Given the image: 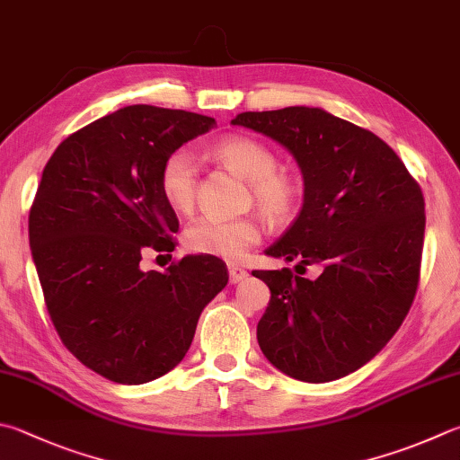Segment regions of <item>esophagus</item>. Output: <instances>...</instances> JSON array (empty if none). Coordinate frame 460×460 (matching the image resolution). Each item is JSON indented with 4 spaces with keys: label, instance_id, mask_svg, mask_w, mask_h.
<instances>
[{
    "label": "esophagus",
    "instance_id": "34e87169",
    "mask_svg": "<svg viewBox=\"0 0 460 460\" xmlns=\"http://www.w3.org/2000/svg\"><path fill=\"white\" fill-rule=\"evenodd\" d=\"M247 278V271L239 265H229V281L231 283H241Z\"/></svg>",
    "mask_w": 460,
    "mask_h": 460
}]
</instances>
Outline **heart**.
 Segmentation results:
<instances>
[{
    "label": "heart",
    "instance_id": "obj_1",
    "mask_svg": "<svg viewBox=\"0 0 460 460\" xmlns=\"http://www.w3.org/2000/svg\"><path fill=\"white\" fill-rule=\"evenodd\" d=\"M215 161L247 179L252 199L271 225L294 221L304 201V185L296 174L278 169V156L265 143L233 135L208 148ZM164 203L172 211L187 213L195 203L197 163L187 150H174L164 158L158 174ZM185 247L199 255L237 261L261 239V225L253 217H199L185 229Z\"/></svg>",
    "mask_w": 460,
    "mask_h": 460
}]
</instances>
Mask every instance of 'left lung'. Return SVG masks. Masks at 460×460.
<instances>
[{
    "mask_svg": "<svg viewBox=\"0 0 460 460\" xmlns=\"http://www.w3.org/2000/svg\"><path fill=\"white\" fill-rule=\"evenodd\" d=\"M231 124L286 146L304 174L302 211L267 255L322 265L317 279L288 267L253 271L271 291L257 341L275 368L332 382L388 344L414 302L424 243V197L374 132L322 108L241 112Z\"/></svg>",
    "mask_w": 460,
    "mask_h": 460,
    "instance_id": "8db88e82",
    "label": "left lung"
}]
</instances>
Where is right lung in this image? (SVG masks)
Returning <instances> with one entry per match:
<instances>
[{"label": "right lung", "mask_w": 460, "mask_h": 460, "mask_svg": "<svg viewBox=\"0 0 460 460\" xmlns=\"http://www.w3.org/2000/svg\"><path fill=\"white\" fill-rule=\"evenodd\" d=\"M213 127L211 116L127 106L70 135L41 172L30 247L48 314L62 344L108 380L171 372L227 286V265L211 255L140 270L148 249L172 252L179 231L158 187L164 158Z\"/></svg>", "instance_id": "1"}]
</instances>
